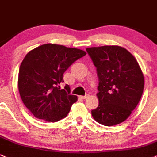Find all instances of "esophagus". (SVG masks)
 <instances>
[{"mask_svg":"<svg viewBox=\"0 0 157 157\" xmlns=\"http://www.w3.org/2000/svg\"><path fill=\"white\" fill-rule=\"evenodd\" d=\"M88 97H89V95L86 94V95H85V96H81V98H82V99H86V98H88Z\"/></svg>","mask_w":157,"mask_h":157,"instance_id":"obj_1","label":"esophagus"}]
</instances>
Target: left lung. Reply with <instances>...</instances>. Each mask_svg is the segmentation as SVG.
Here are the masks:
<instances>
[{
  "instance_id": "obj_1",
  "label": "left lung",
  "mask_w": 157,
  "mask_h": 157,
  "mask_svg": "<svg viewBox=\"0 0 157 157\" xmlns=\"http://www.w3.org/2000/svg\"><path fill=\"white\" fill-rule=\"evenodd\" d=\"M97 68L99 84L98 106L91 111L95 121L106 126L126 120L138 104L144 78L138 61L128 51L117 45L86 49Z\"/></svg>"
}]
</instances>
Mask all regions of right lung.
Listing matches in <instances>:
<instances>
[{"label": "right lung", "instance_id": "add662e5", "mask_svg": "<svg viewBox=\"0 0 157 157\" xmlns=\"http://www.w3.org/2000/svg\"><path fill=\"white\" fill-rule=\"evenodd\" d=\"M86 54L78 48L45 44L24 57L19 70L18 88L24 105L34 116L47 122H57L69 113L78 100L67 85L60 89L63 73Z\"/></svg>", "mask_w": 157, "mask_h": 157}]
</instances>
